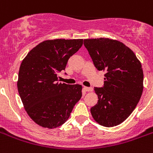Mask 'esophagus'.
Listing matches in <instances>:
<instances>
[{
  "mask_svg": "<svg viewBox=\"0 0 153 153\" xmlns=\"http://www.w3.org/2000/svg\"><path fill=\"white\" fill-rule=\"evenodd\" d=\"M84 89H85V91H87V92L93 91V88L92 87H85V86H84Z\"/></svg>",
  "mask_w": 153,
  "mask_h": 153,
  "instance_id": "obj_1",
  "label": "esophagus"
}]
</instances>
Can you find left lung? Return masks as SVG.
Listing matches in <instances>:
<instances>
[{"label":"left lung","mask_w":153,"mask_h":153,"mask_svg":"<svg viewBox=\"0 0 153 153\" xmlns=\"http://www.w3.org/2000/svg\"><path fill=\"white\" fill-rule=\"evenodd\" d=\"M84 45L98 71H105L104 86L95 87L98 101L90 109L100 125L112 127L127 119L143 92V70L134 53L109 38L85 39Z\"/></svg>","instance_id":"8db88e82"}]
</instances>
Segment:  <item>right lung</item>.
I'll return each instance as SVG.
<instances>
[{
  "label": "right lung",
  "instance_id": "1",
  "mask_svg": "<svg viewBox=\"0 0 153 153\" xmlns=\"http://www.w3.org/2000/svg\"><path fill=\"white\" fill-rule=\"evenodd\" d=\"M82 39H54L41 42L21 63L18 87L24 108L34 123L45 128L61 126L82 97V85L58 82L69 58L79 51Z\"/></svg>",
  "mask_w": 153,
  "mask_h": 153
}]
</instances>
